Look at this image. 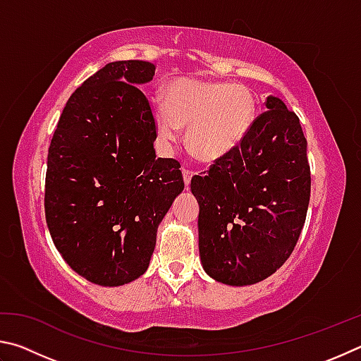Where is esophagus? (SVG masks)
<instances>
[{
    "instance_id": "1",
    "label": "esophagus",
    "mask_w": 361,
    "mask_h": 361,
    "mask_svg": "<svg viewBox=\"0 0 361 361\" xmlns=\"http://www.w3.org/2000/svg\"><path fill=\"white\" fill-rule=\"evenodd\" d=\"M183 178H185V185L188 186L189 183H191V178H192V170L183 167Z\"/></svg>"
}]
</instances>
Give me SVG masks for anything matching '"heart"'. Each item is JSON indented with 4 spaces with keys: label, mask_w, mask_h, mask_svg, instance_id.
I'll list each match as a JSON object with an SVG mask.
<instances>
[{
    "label": "heart",
    "mask_w": 361,
    "mask_h": 361,
    "mask_svg": "<svg viewBox=\"0 0 361 361\" xmlns=\"http://www.w3.org/2000/svg\"><path fill=\"white\" fill-rule=\"evenodd\" d=\"M157 133L166 145L178 127H188V151L202 162H215L240 145L256 119V100L243 85L175 79L166 89V108L154 109Z\"/></svg>",
    "instance_id": "b5f03b06"
}]
</instances>
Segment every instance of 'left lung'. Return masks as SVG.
I'll return each instance as SVG.
<instances>
[{
  "instance_id": "1",
  "label": "left lung",
  "mask_w": 361,
  "mask_h": 361,
  "mask_svg": "<svg viewBox=\"0 0 361 361\" xmlns=\"http://www.w3.org/2000/svg\"><path fill=\"white\" fill-rule=\"evenodd\" d=\"M237 148L194 175L199 253L205 272L226 285H253L290 258L310 199L307 142L298 116L277 97Z\"/></svg>"
}]
</instances>
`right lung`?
Returning <instances> with one entry per match:
<instances>
[{"label": "right lung", "mask_w": 361, "mask_h": 361, "mask_svg": "<svg viewBox=\"0 0 361 361\" xmlns=\"http://www.w3.org/2000/svg\"><path fill=\"white\" fill-rule=\"evenodd\" d=\"M156 66H103L66 102L47 154L46 223L73 271L103 286L146 272L157 226L183 188L180 162L156 157L157 127L140 89Z\"/></svg>", "instance_id": "1"}]
</instances>
